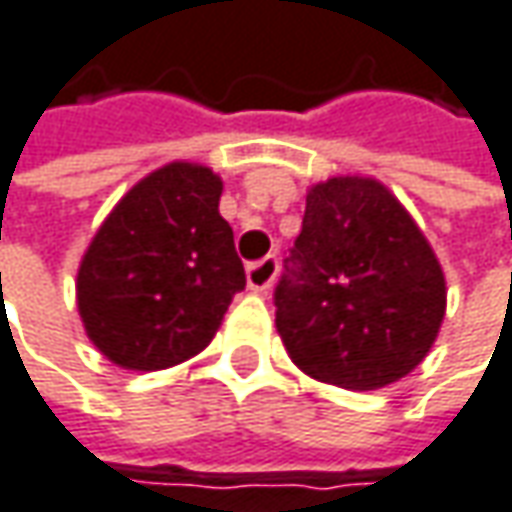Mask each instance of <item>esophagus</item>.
<instances>
[{"label":"esophagus","mask_w":512,"mask_h":512,"mask_svg":"<svg viewBox=\"0 0 512 512\" xmlns=\"http://www.w3.org/2000/svg\"><path fill=\"white\" fill-rule=\"evenodd\" d=\"M275 275H278V260L275 257H263L257 263H249V269H246V286L252 292H257V295H263L275 283Z\"/></svg>","instance_id":"1"}]
</instances>
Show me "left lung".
<instances>
[{
	"label": "left lung",
	"instance_id": "8db88e82",
	"mask_svg": "<svg viewBox=\"0 0 512 512\" xmlns=\"http://www.w3.org/2000/svg\"><path fill=\"white\" fill-rule=\"evenodd\" d=\"M289 260L275 326L309 378L369 392L410 375L433 349L447 312L444 269L381 180L315 183Z\"/></svg>",
	"mask_w": 512,
	"mask_h": 512
}]
</instances>
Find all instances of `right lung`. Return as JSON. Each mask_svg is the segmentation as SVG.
Segmentation results:
<instances>
[{"label": "right lung", "mask_w": 512, "mask_h": 512, "mask_svg": "<svg viewBox=\"0 0 512 512\" xmlns=\"http://www.w3.org/2000/svg\"><path fill=\"white\" fill-rule=\"evenodd\" d=\"M220 194L212 168L174 160L125 191L91 237L79 260L77 309L111 364L154 372L212 344L246 286Z\"/></svg>", "instance_id": "1"}]
</instances>
